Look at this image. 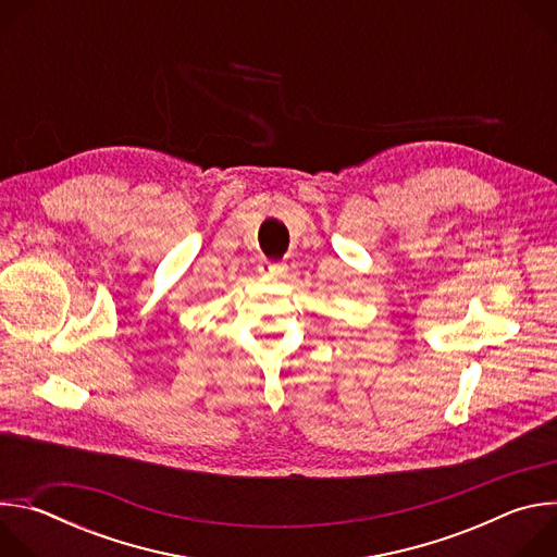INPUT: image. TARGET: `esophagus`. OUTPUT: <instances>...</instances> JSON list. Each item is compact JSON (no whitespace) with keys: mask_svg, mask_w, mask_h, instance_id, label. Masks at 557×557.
Masks as SVG:
<instances>
[{"mask_svg":"<svg viewBox=\"0 0 557 557\" xmlns=\"http://www.w3.org/2000/svg\"><path fill=\"white\" fill-rule=\"evenodd\" d=\"M258 271H260V275H264V277H280V275H284V273H286V264L262 262V264L258 267Z\"/></svg>","mask_w":557,"mask_h":557,"instance_id":"1","label":"esophagus"}]
</instances>
